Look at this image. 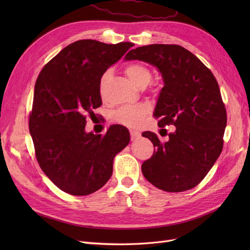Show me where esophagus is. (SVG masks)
Here are the masks:
<instances>
[{"label":"esophagus","instance_id":"esophagus-1","mask_svg":"<svg viewBox=\"0 0 250 250\" xmlns=\"http://www.w3.org/2000/svg\"><path fill=\"white\" fill-rule=\"evenodd\" d=\"M141 135V133L139 132V131H137V130H130V137H131V139L132 140H134V139H137V138H139Z\"/></svg>","mask_w":250,"mask_h":250}]
</instances>
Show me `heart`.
Listing matches in <instances>:
<instances>
[{
  "label": "heart",
  "instance_id": "b5f03b06",
  "mask_svg": "<svg viewBox=\"0 0 250 250\" xmlns=\"http://www.w3.org/2000/svg\"><path fill=\"white\" fill-rule=\"evenodd\" d=\"M125 72L127 76L129 77L133 84L138 87H145L150 79H151V72L146 65L142 63H130L125 67ZM109 75V71L105 72L100 80V86L104 85ZM149 107L146 104H138V105H127V106H122L117 109L112 113V119L117 123L123 124L126 126H137L144 116L148 112Z\"/></svg>",
  "mask_w": 250,
  "mask_h": 250
}]
</instances>
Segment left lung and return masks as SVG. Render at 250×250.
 Returning a JSON list of instances; mask_svg holds the SVG:
<instances>
[{"instance_id": "1", "label": "left lung", "mask_w": 250, "mask_h": 250, "mask_svg": "<svg viewBox=\"0 0 250 250\" xmlns=\"http://www.w3.org/2000/svg\"><path fill=\"white\" fill-rule=\"evenodd\" d=\"M124 59L157 67L164 87L153 116L161 119L158 127L175 126L165 143L154 132L142 133L155 148L142 165L143 175L166 192L190 190L206 177L223 148L228 119L215 76L200 59L178 44L139 47Z\"/></svg>"}]
</instances>
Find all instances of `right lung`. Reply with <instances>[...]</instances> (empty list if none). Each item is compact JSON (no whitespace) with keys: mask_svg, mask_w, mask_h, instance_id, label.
I'll use <instances>...</instances> for the list:
<instances>
[{"mask_svg":"<svg viewBox=\"0 0 250 250\" xmlns=\"http://www.w3.org/2000/svg\"><path fill=\"white\" fill-rule=\"evenodd\" d=\"M132 42H75L43 66L37 77L29 130L36 160L60 190L75 196L101 188L112 174L113 158L130 141L122 125L105 135L85 131L86 115L102 104L100 80Z\"/></svg>","mask_w":250,"mask_h":250,"instance_id":"1","label":"right lung"}]
</instances>
